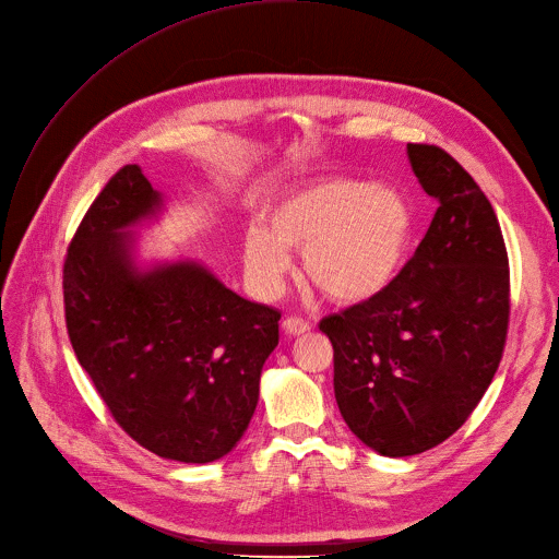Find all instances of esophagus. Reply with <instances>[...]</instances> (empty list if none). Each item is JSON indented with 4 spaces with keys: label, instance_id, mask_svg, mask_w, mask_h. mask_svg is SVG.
I'll return each mask as SVG.
<instances>
[{
    "label": "esophagus",
    "instance_id": "esophagus-1",
    "mask_svg": "<svg viewBox=\"0 0 559 559\" xmlns=\"http://www.w3.org/2000/svg\"><path fill=\"white\" fill-rule=\"evenodd\" d=\"M282 328H284V332H286V334H292V337H298V334L309 332V323H307V321H302V319H298V317H288V319H284Z\"/></svg>",
    "mask_w": 559,
    "mask_h": 559
}]
</instances>
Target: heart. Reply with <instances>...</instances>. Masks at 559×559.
<instances>
[{"mask_svg": "<svg viewBox=\"0 0 559 559\" xmlns=\"http://www.w3.org/2000/svg\"><path fill=\"white\" fill-rule=\"evenodd\" d=\"M413 211L404 194L355 178H321L286 190L265 209L263 225L242 234V263L261 298L282 294L292 254L302 250L307 280L337 302L383 294L404 267Z\"/></svg>", "mask_w": 559, "mask_h": 559, "instance_id": "heart-1", "label": "heart"}]
</instances>
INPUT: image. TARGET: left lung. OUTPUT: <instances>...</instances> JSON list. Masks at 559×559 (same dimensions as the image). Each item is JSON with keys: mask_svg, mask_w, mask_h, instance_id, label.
<instances>
[{"mask_svg": "<svg viewBox=\"0 0 559 559\" xmlns=\"http://www.w3.org/2000/svg\"><path fill=\"white\" fill-rule=\"evenodd\" d=\"M436 215L396 280L330 314L334 396L348 429L383 456L421 454L477 408L509 328V259L493 206L448 151L408 144Z\"/></svg>", "mask_w": 559, "mask_h": 559, "instance_id": "left-lung-1", "label": "left lung"}]
</instances>
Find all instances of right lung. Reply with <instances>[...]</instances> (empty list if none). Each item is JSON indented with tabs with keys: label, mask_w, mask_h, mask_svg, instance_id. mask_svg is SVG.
Here are the masks:
<instances>
[{
	"label": "right lung",
	"mask_w": 559,
	"mask_h": 559,
	"mask_svg": "<svg viewBox=\"0 0 559 559\" xmlns=\"http://www.w3.org/2000/svg\"><path fill=\"white\" fill-rule=\"evenodd\" d=\"M160 206L138 165L109 178L63 261L66 328L132 440L163 459L211 463L248 429L282 314L240 298L202 263L138 271L126 229Z\"/></svg>",
	"instance_id": "add662e5"
}]
</instances>
